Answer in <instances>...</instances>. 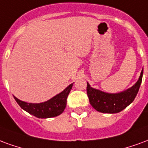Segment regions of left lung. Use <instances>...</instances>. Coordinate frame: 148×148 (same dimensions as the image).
I'll return each instance as SVG.
<instances>
[{
    "label": "left lung",
    "instance_id": "1",
    "mask_svg": "<svg viewBox=\"0 0 148 148\" xmlns=\"http://www.w3.org/2000/svg\"><path fill=\"white\" fill-rule=\"evenodd\" d=\"M143 70L138 81L131 88L117 94H109L90 87L87 85V96L90 105L97 111L105 114H116L125 109L133 102L140 87Z\"/></svg>",
    "mask_w": 148,
    "mask_h": 148
}]
</instances>
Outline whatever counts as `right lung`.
<instances>
[{
    "mask_svg": "<svg viewBox=\"0 0 148 148\" xmlns=\"http://www.w3.org/2000/svg\"><path fill=\"white\" fill-rule=\"evenodd\" d=\"M73 85V84H71L62 92L48 101L42 103H27L20 101L16 97H14V99L23 110L38 118L57 117L62 114L64 110L66 107L67 97L72 89Z\"/></svg>",
    "mask_w": 148,
    "mask_h": 148,
    "instance_id": "add662e5",
    "label": "right lung"
}]
</instances>
